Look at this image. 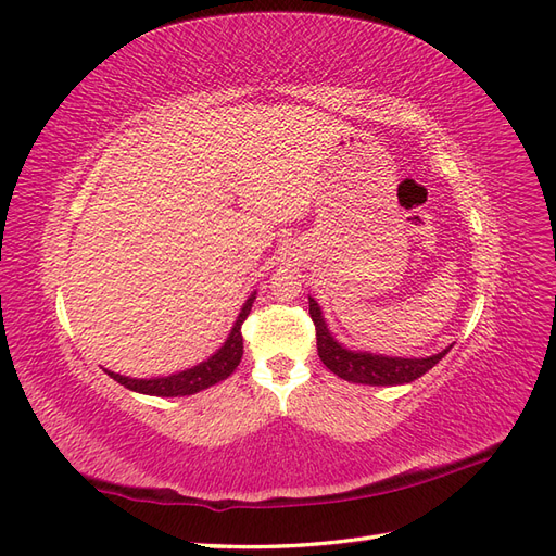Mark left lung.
I'll return each mask as SVG.
<instances>
[{
  "mask_svg": "<svg viewBox=\"0 0 556 556\" xmlns=\"http://www.w3.org/2000/svg\"><path fill=\"white\" fill-rule=\"evenodd\" d=\"M311 317L315 323V336H317V355L323 364L333 371L339 378L348 382L359 384H403L422 378L429 368L439 364L450 348H445L439 355L422 357V359H403V357H384L374 355V352H359L348 350L339 341L333 339L331 331L327 329L323 308L317 306V301L308 296Z\"/></svg>",
  "mask_w": 556,
  "mask_h": 556,
  "instance_id": "left-lung-1",
  "label": "left lung"
}]
</instances>
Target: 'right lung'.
<instances>
[{
    "instance_id": "1",
    "label": "right lung",
    "mask_w": 556,
    "mask_h": 556,
    "mask_svg": "<svg viewBox=\"0 0 556 556\" xmlns=\"http://www.w3.org/2000/svg\"><path fill=\"white\" fill-rule=\"evenodd\" d=\"M252 301H255V292L248 296V301L243 304L237 323H233L227 341L223 343V348L215 352L213 357H208L206 362H201L188 371H180V374H172L166 378H127L121 374H113L106 371L115 382L125 384L127 390L131 392H139V394H150V396H190L197 394L201 390H206V387L220 382L225 378H229L233 374V368L239 366L241 357H243V336H241V325L245 323V317L250 315L252 308Z\"/></svg>"
}]
</instances>
